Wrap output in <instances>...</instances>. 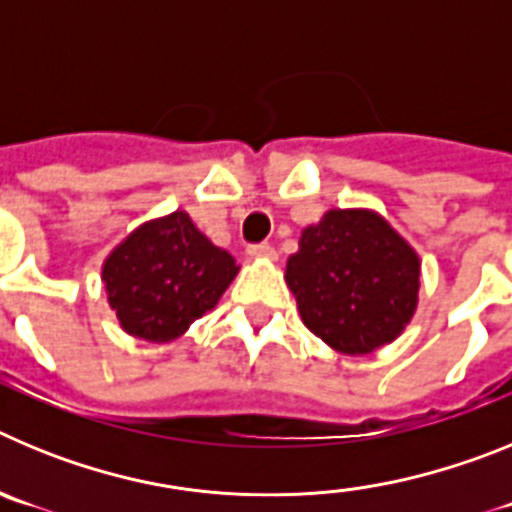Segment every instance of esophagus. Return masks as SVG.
Listing matches in <instances>:
<instances>
[{
	"label": "esophagus",
	"mask_w": 512,
	"mask_h": 512,
	"mask_svg": "<svg viewBox=\"0 0 512 512\" xmlns=\"http://www.w3.org/2000/svg\"><path fill=\"white\" fill-rule=\"evenodd\" d=\"M248 256H253V259H274V248L269 243H253V246H248Z\"/></svg>",
	"instance_id": "1"
}]
</instances>
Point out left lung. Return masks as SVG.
<instances>
[{"mask_svg":"<svg viewBox=\"0 0 512 512\" xmlns=\"http://www.w3.org/2000/svg\"><path fill=\"white\" fill-rule=\"evenodd\" d=\"M302 323L341 354L395 341L418 307L420 259L372 210H328L287 261Z\"/></svg>","mask_w":512,"mask_h":512,"instance_id":"left-lung-1","label":"left lung"}]
</instances>
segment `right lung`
<instances>
[{
	"instance_id": "1",
	"label": "right lung",
	"mask_w": 512,
	"mask_h": 512,
	"mask_svg": "<svg viewBox=\"0 0 512 512\" xmlns=\"http://www.w3.org/2000/svg\"><path fill=\"white\" fill-rule=\"evenodd\" d=\"M235 274L233 256L210 243L182 210L140 225L102 266L122 330L151 343L182 336L217 305Z\"/></svg>"
}]
</instances>
